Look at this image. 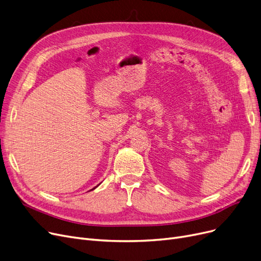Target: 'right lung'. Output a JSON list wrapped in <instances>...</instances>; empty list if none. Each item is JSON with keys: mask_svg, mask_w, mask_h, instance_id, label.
I'll return each mask as SVG.
<instances>
[{"mask_svg": "<svg viewBox=\"0 0 261 261\" xmlns=\"http://www.w3.org/2000/svg\"><path fill=\"white\" fill-rule=\"evenodd\" d=\"M94 189H95V188H94ZM94 189H93V190H94Z\"/></svg>", "mask_w": 261, "mask_h": 261, "instance_id": "add662e5", "label": "right lung"}]
</instances>
